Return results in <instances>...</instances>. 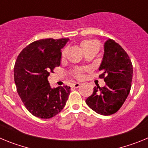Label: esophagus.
<instances>
[{
  "mask_svg": "<svg viewBox=\"0 0 148 148\" xmlns=\"http://www.w3.org/2000/svg\"><path fill=\"white\" fill-rule=\"evenodd\" d=\"M80 84L79 83H74L72 84V87H73V88H78V87H80Z\"/></svg>",
  "mask_w": 148,
  "mask_h": 148,
  "instance_id": "esophagus-1",
  "label": "esophagus"
}]
</instances>
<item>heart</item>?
Here are the masks:
<instances>
[{"label":"heart","instance_id":"b5f03b06","mask_svg":"<svg viewBox=\"0 0 148 148\" xmlns=\"http://www.w3.org/2000/svg\"><path fill=\"white\" fill-rule=\"evenodd\" d=\"M80 47L82 50L84 52L90 49H99V46H98L97 43L95 42L94 40H84L83 41H82L80 44ZM66 53V49H64L63 50L62 54L61 56L62 58H64ZM82 75H83V70L82 69H75L74 71H73V76L76 78H82Z\"/></svg>","mask_w":148,"mask_h":148}]
</instances>
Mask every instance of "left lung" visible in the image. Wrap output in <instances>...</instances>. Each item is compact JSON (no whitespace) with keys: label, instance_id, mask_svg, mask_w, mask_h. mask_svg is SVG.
Wrapping results in <instances>:
<instances>
[{"label":"left lung","instance_id":"obj_1","mask_svg":"<svg viewBox=\"0 0 148 148\" xmlns=\"http://www.w3.org/2000/svg\"><path fill=\"white\" fill-rule=\"evenodd\" d=\"M105 86L93 88L86 99L92 110L103 116L116 113L126 100L131 88L133 65L127 53L113 39L104 44V53L99 67Z\"/></svg>","mask_w":148,"mask_h":148}]
</instances>
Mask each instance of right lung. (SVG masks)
Masks as SVG:
<instances>
[{"instance_id":"right-lung-1","label":"right lung","mask_w":148,"mask_h":148,"mask_svg":"<svg viewBox=\"0 0 148 148\" xmlns=\"http://www.w3.org/2000/svg\"><path fill=\"white\" fill-rule=\"evenodd\" d=\"M69 38L35 40L18 55L14 66L17 91L29 113L50 119L64 108L70 93L67 86L52 89L47 80L61 64V49Z\"/></svg>"}]
</instances>
